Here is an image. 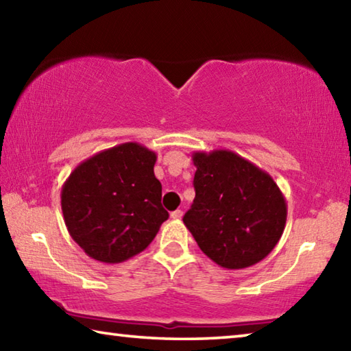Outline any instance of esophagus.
Returning <instances> with one entry per match:
<instances>
[{"instance_id": "34e87169", "label": "esophagus", "mask_w": 351, "mask_h": 351, "mask_svg": "<svg viewBox=\"0 0 351 351\" xmlns=\"http://www.w3.org/2000/svg\"><path fill=\"white\" fill-rule=\"evenodd\" d=\"M170 217L173 218V219H181V218H182V210H180V209H178V210H173V212L170 213Z\"/></svg>"}]
</instances>
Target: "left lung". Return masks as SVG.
Returning <instances> with one entry per match:
<instances>
[{"label":"left lung","mask_w":351,"mask_h":351,"mask_svg":"<svg viewBox=\"0 0 351 351\" xmlns=\"http://www.w3.org/2000/svg\"><path fill=\"white\" fill-rule=\"evenodd\" d=\"M195 199L182 221L226 269L263 260L280 240L287 201L269 173L230 150L195 152Z\"/></svg>","instance_id":"1"}]
</instances>
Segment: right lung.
<instances>
[{"label": "right lung", "instance_id": "right-lung-1", "mask_svg": "<svg viewBox=\"0 0 351 351\" xmlns=\"http://www.w3.org/2000/svg\"><path fill=\"white\" fill-rule=\"evenodd\" d=\"M154 162L156 153L125 142L80 162L64 181V224L91 258L121 263L134 257L169 218Z\"/></svg>", "mask_w": 351, "mask_h": 351}]
</instances>
